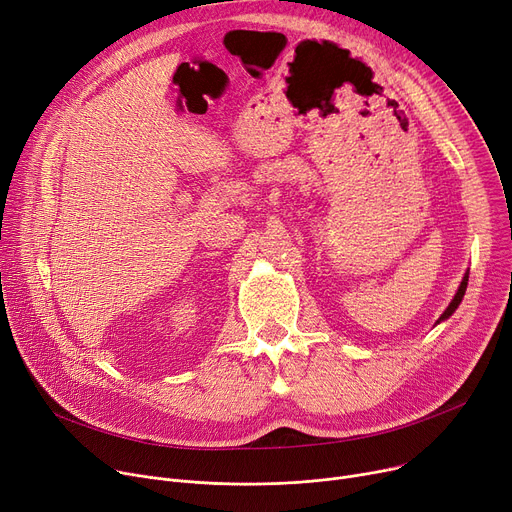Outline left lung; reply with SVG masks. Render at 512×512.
Returning a JSON list of instances; mask_svg holds the SVG:
<instances>
[{"label": "left lung", "mask_w": 512, "mask_h": 512, "mask_svg": "<svg viewBox=\"0 0 512 512\" xmlns=\"http://www.w3.org/2000/svg\"><path fill=\"white\" fill-rule=\"evenodd\" d=\"M326 45H335V43H326ZM337 47V45H335ZM339 49V47H337ZM467 281H469V273L463 277V281H461V287H459V291H457V295H455V299L453 302H450V306L444 310V314L440 316V320H446L450 314H453L457 308H459V304H461V299H463V295H465V289H467ZM438 320V322H440Z\"/></svg>", "instance_id": "1"}]
</instances>
